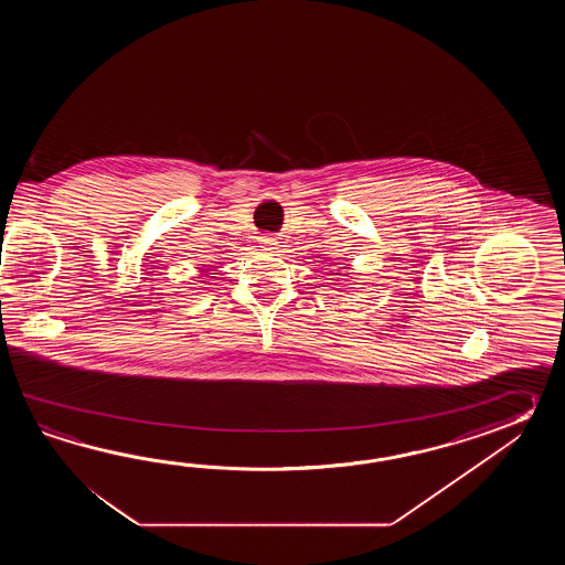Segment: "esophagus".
Instances as JSON below:
<instances>
[{
    "label": "esophagus",
    "mask_w": 565,
    "mask_h": 565,
    "mask_svg": "<svg viewBox=\"0 0 565 565\" xmlns=\"http://www.w3.org/2000/svg\"><path fill=\"white\" fill-rule=\"evenodd\" d=\"M260 242H263V246H266V248H275V246H278V242L275 241V238H268V236H265Z\"/></svg>",
    "instance_id": "1"
}]
</instances>
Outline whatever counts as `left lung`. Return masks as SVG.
<instances>
[{"mask_svg": "<svg viewBox=\"0 0 565 565\" xmlns=\"http://www.w3.org/2000/svg\"><path fill=\"white\" fill-rule=\"evenodd\" d=\"M333 275H337V273H333Z\"/></svg>", "mask_w": 565, "mask_h": 565, "instance_id": "8db88e82", "label": "left lung"}]
</instances>
